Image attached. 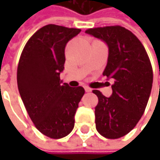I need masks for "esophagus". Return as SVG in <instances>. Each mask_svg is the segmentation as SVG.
<instances>
[{"mask_svg":"<svg viewBox=\"0 0 160 160\" xmlns=\"http://www.w3.org/2000/svg\"><path fill=\"white\" fill-rule=\"evenodd\" d=\"M84 90H85V92H92V89L90 88L89 86H87V85H85V86H84Z\"/></svg>","mask_w":160,"mask_h":160,"instance_id":"esophagus-1","label":"esophagus"}]
</instances>
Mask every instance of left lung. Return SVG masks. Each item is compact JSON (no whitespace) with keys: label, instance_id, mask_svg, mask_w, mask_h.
<instances>
[{"label":"left lung","instance_id":"1","mask_svg":"<svg viewBox=\"0 0 160 160\" xmlns=\"http://www.w3.org/2000/svg\"><path fill=\"white\" fill-rule=\"evenodd\" d=\"M85 33L108 44V58L103 76L114 79L110 97L92 91L99 100L95 107L96 129L105 138L123 137L144 113L153 82L151 60L140 40L123 27L89 28Z\"/></svg>","mask_w":160,"mask_h":160}]
</instances>
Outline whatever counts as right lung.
<instances>
[{"instance_id": "right-lung-1", "label": "right lung", "mask_w": 160, "mask_h": 160, "mask_svg": "<svg viewBox=\"0 0 160 160\" xmlns=\"http://www.w3.org/2000/svg\"><path fill=\"white\" fill-rule=\"evenodd\" d=\"M81 29L50 24L37 30L28 41L18 65L19 94L34 126L52 139L70 133L75 114L84 89L61 83L65 48Z\"/></svg>"}]
</instances>
